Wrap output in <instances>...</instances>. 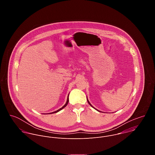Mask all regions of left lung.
Instances as JSON below:
<instances>
[{
    "instance_id": "obj_1",
    "label": "left lung",
    "mask_w": 155,
    "mask_h": 155,
    "mask_svg": "<svg viewBox=\"0 0 155 155\" xmlns=\"http://www.w3.org/2000/svg\"><path fill=\"white\" fill-rule=\"evenodd\" d=\"M87 101H88V102L89 104V105H90V106H91V107H93V108H94V107H93V106H92V105H91V103H89V101L88 100V99H87ZM94 109H95V110H97L98 111H100L98 110H97V109H95V108H94Z\"/></svg>"
}]
</instances>
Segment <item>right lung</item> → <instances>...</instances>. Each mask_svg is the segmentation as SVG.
Segmentation results:
<instances>
[{
	"label": "right lung",
	"instance_id": "right-lung-1",
	"mask_svg": "<svg viewBox=\"0 0 155 155\" xmlns=\"http://www.w3.org/2000/svg\"><path fill=\"white\" fill-rule=\"evenodd\" d=\"M68 97H67V102L66 103L61 107V108H60V109H58V110L55 111H54V112H52V113H48V114H52V113H57L58 111H59L63 109H64L66 106L67 105V104H68Z\"/></svg>",
	"mask_w": 155,
	"mask_h": 155
}]
</instances>
